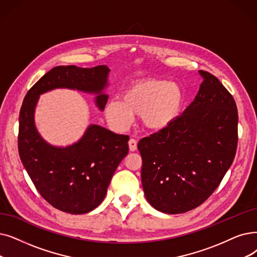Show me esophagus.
<instances>
[{
    "instance_id": "obj_1",
    "label": "esophagus",
    "mask_w": 257,
    "mask_h": 257,
    "mask_svg": "<svg viewBox=\"0 0 257 257\" xmlns=\"http://www.w3.org/2000/svg\"><path fill=\"white\" fill-rule=\"evenodd\" d=\"M128 145H129V149H130V151H136V150L138 149V142H137L136 140L131 139V140L129 141Z\"/></svg>"
}]
</instances>
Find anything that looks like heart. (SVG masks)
Returning <instances> with one entry per match:
<instances>
[{"instance_id":"1","label":"heart","mask_w":257,"mask_h":257,"mask_svg":"<svg viewBox=\"0 0 257 257\" xmlns=\"http://www.w3.org/2000/svg\"><path fill=\"white\" fill-rule=\"evenodd\" d=\"M185 102V92L180 85L149 77L131 83L122 92L121 101H108L104 113L109 124L117 130L127 129L133 115H140L145 128L162 131L181 116Z\"/></svg>"}]
</instances>
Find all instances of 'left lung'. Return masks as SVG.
<instances>
[{"instance_id": "left-lung-1", "label": "left lung", "mask_w": 257, "mask_h": 257, "mask_svg": "<svg viewBox=\"0 0 257 257\" xmlns=\"http://www.w3.org/2000/svg\"><path fill=\"white\" fill-rule=\"evenodd\" d=\"M194 101L167 129L142 139V185L148 203L167 214L190 211L213 193L237 147L235 101L217 77L198 70Z\"/></svg>"}]
</instances>
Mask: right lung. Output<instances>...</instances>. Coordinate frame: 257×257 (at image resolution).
<instances>
[{
  "instance_id": "1",
  "label": "right lung",
  "mask_w": 257,
  "mask_h": 257,
  "mask_svg": "<svg viewBox=\"0 0 257 257\" xmlns=\"http://www.w3.org/2000/svg\"><path fill=\"white\" fill-rule=\"evenodd\" d=\"M109 72L106 65L54 67L31 87L20 111L18 145L22 164L43 198L70 214L88 213L103 202L114 171L128 154L129 137L91 124L76 143L54 146L37 129L36 107L41 94L70 89L95 95V106L103 111L108 101L105 89Z\"/></svg>"
}]
</instances>
